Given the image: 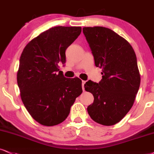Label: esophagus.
<instances>
[{
    "label": "esophagus",
    "mask_w": 154,
    "mask_h": 154,
    "mask_svg": "<svg viewBox=\"0 0 154 154\" xmlns=\"http://www.w3.org/2000/svg\"><path fill=\"white\" fill-rule=\"evenodd\" d=\"M86 83V81H82V88L83 91H84V84Z\"/></svg>",
    "instance_id": "34e87169"
}]
</instances>
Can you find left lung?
Returning a JSON list of instances; mask_svg holds the SVG:
<instances>
[{"label": "left lung", "mask_w": 154, "mask_h": 154, "mask_svg": "<svg viewBox=\"0 0 154 154\" xmlns=\"http://www.w3.org/2000/svg\"><path fill=\"white\" fill-rule=\"evenodd\" d=\"M83 32L95 65L102 68L103 75L98 83H85V90L94 97L87 111L96 123L112 126L130 111L139 89L141 75L136 54L126 39L109 28L84 27Z\"/></svg>", "instance_id": "left-lung-1"}]
</instances>
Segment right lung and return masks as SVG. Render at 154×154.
Wrapping results in <instances>:
<instances>
[{
    "instance_id": "1",
    "label": "right lung",
    "mask_w": 154,
    "mask_h": 154,
    "mask_svg": "<svg viewBox=\"0 0 154 154\" xmlns=\"http://www.w3.org/2000/svg\"><path fill=\"white\" fill-rule=\"evenodd\" d=\"M81 32V27L51 28L23 51L17 82L25 107L40 124L53 126L65 121L75 98L82 94L81 79H66L58 73V63L66 62V48Z\"/></svg>"
}]
</instances>
